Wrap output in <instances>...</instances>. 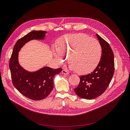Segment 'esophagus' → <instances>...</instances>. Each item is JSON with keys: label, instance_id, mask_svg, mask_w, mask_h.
Wrapping results in <instances>:
<instances>
[{"label": "esophagus", "instance_id": "1", "mask_svg": "<svg viewBox=\"0 0 130 130\" xmlns=\"http://www.w3.org/2000/svg\"><path fill=\"white\" fill-rule=\"evenodd\" d=\"M62 73L63 74H64V75H68L69 74V73L65 70H63L62 71Z\"/></svg>", "mask_w": 130, "mask_h": 130}]
</instances>
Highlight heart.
<instances>
[{
    "mask_svg": "<svg viewBox=\"0 0 130 130\" xmlns=\"http://www.w3.org/2000/svg\"><path fill=\"white\" fill-rule=\"evenodd\" d=\"M53 52L60 64H64L67 58L69 69L79 74H86L93 71L98 65L102 54L99 42L81 33L63 36L54 46Z\"/></svg>",
    "mask_w": 130,
    "mask_h": 130,
    "instance_id": "1",
    "label": "heart"
}]
</instances>
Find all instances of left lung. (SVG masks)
<instances>
[{"mask_svg":"<svg viewBox=\"0 0 130 130\" xmlns=\"http://www.w3.org/2000/svg\"><path fill=\"white\" fill-rule=\"evenodd\" d=\"M102 49L100 61L91 73L80 76V82L74 89L83 99L91 100L102 95L109 84L114 72V57L109 45L96 33Z\"/></svg>","mask_w":130,"mask_h":130,"instance_id":"8db88e82","label":"left lung"}]
</instances>
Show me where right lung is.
I'll return each mask as SVG.
<instances>
[{
	"label": "right lung",
	"instance_id": "add662e5",
	"mask_svg": "<svg viewBox=\"0 0 130 130\" xmlns=\"http://www.w3.org/2000/svg\"><path fill=\"white\" fill-rule=\"evenodd\" d=\"M45 31H33L18 40L14 45L9 67L14 86L22 94L33 100H41L48 96L53 88V79L62 68L45 66L35 71L25 69L18 61V52L28 42L45 40Z\"/></svg>",
	"mask_w": 130,
	"mask_h": 130
}]
</instances>
